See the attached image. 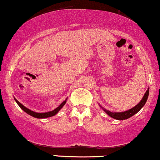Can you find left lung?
<instances>
[{"label": "left lung", "instance_id": "obj_1", "mask_svg": "<svg viewBox=\"0 0 160 160\" xmlns=\"http://www.w3.org/2000/svg\"><path fill=\"white\" fill-rule=\"evenodd\" d=\"M149 88H148L147 92H145L144 95L142 97V99L139 102V103L137 104V105L134 106L133 108H132L131 109H129V110L124 111V112H111L110 110H106V109L103 108L102 106L99 105L100 108L102 109V110L105 111V112L107 113V114L109 115V116L112 118L116 119V120H126L128 119L129 118H131L135 114H136L138 111H139L141 109H142L144 105L147 102L148 97H149Z\"/></svg>", "mask_w": 160, "mask_h": 160}]
</instances>
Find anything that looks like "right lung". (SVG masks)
Wrapping results in <instances>:
<instances>
[{
  "label": "right lung",
  "mask_w": 160,
  "mask_h": 160,
  "mask_svg": "<svg viewBox=\"0 0 160 160\" xmlns=\"http://www.w3.org/2000/svg\"><path fill=\"white\" fill-rule=\"evenodd\" d=\"M14 100L16 101V102L17 103V105L19 106V107L22 108V110H24L25 112H27V114H29V115H31V116L34 117V118H47L54 116V115H56L57 113L59 112L60 110H61V109L65 105V104L66 103L67 98L65 99V100L61 104V105L58 106V107L56 108L55 109H54V110H52V111H49V112H34V111L29 110V108H27L25 107V106L23 105L22 103H20L19 102H18L17 99L15 98V97H14Z\"/></svg>",
  "instance_id": "obj_1"
}]
</instances>
